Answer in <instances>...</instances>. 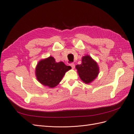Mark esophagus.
Listing matches in <instances>:
<instances>
[{"label": "esophagus", "mask_w": 134, "mask_h": 134, "mask_svg": "<svg viewBox=\"0 0 134 134\" xmlns=\"http://www.w3.org/2000/svg\"><path fill=\"white\" fill-rule=\"evenodd\" d=\"M70 65L71 66V67L72 68V69H74L75 68V64L74 63H71L70 64Z\"/></svg>", "instance_id": "1"}]
</instances>
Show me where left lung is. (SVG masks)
I'll list each match as a JSON object with an SVG mask.
<instances>
[{
	"label": "left lung",
	"instance_id": "obj_1",
	"mask_svg": "<svg viewBox=\"0 0 134 134\" xmlns=\"http://www.w3.org/2000/svg\"><path fill=\"white\" fill-rule=\"evenodd\" d=\"M75 67L80 79L87 84L94 80L99 73L98 65L89 55L83 56L82 64L76 65Z\"/></svg>",
	"mask_w": 134,
	"mask_h": 134
}]
</instances>
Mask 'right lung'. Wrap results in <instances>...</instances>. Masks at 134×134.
I'll return each mask as SVG.
<instances>
[{
    "mask_svg": "<svg viewBox=\"0 0 134 134\" xmlns=\"http://www.w3.org/2000/svg\"><path fill=\"white\" fill-rule=\"evenodd\" d=\"M71 66L63 62L56 63L55 59L49 58L40 61L36 68V78L40 83L50 88H54L61 82L65 72Z\"/></svg>",
    "mask_w": 134,
    "mask_h": 134,
    "instance_id": "right-lung-1",
    "label": "right lung"
}]
</instances>
